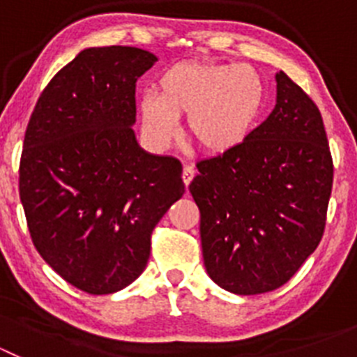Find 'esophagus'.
I'll list each match as a JSON object with an SVG mask.
<instances>
[{"label":"esophagus","instance_id":"1","mask_svg":"<svg viewBox=\"0 0 357 357\" xmlns=\"http://www.w3.org/2000/svg\"><path fill=\"white\" fill-rule=\"evenodd\" d=\"M195 176V169L191 168V166H184V169H182V181H184L185 188H188L189 184H191V181H193Z\"/></svg>","mask_w":357,"mask_h":357}]
</instances>
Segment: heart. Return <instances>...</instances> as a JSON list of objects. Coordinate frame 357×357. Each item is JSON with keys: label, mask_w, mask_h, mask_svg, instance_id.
Here are the masks:
<instances>
[{"label": "heart", "mask_w": 357, "mask_h": 357, "mask_svg": "<svg viewBox=\"0 0 357 357\" xmlns=\"http://www.w3.org/2000/svg\"><path fill=\"white\" fill-rule=\"evenodd\" d=\"M266 89L248 64L178 62L157 80L155 94L139 103L141 123L153 143L166 148L188 116L189 137L207 155H229L250 139L261 121Z\"/></svg>", "instance_id": "1"}]
</instances>
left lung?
Here are the masks:
<instances>
[{
    "instance_id": "obj_1",
    "label": "left lung",
    "mask_w": 357,
    "mask_h": 357,
    "mask_svg": "<svg viewBox=\"0 0 357 357\" xmlns=\"http://www.w3.org/2000/svg\"><path fill=\"white\" fill-rule=\"evenodd\" d=\"M272 114L229 155L197 164L204 264L220 288L259 295L288 282L317 250L333 189V159L314 102L275 75Z\"/></svg>"
}]
</instances>
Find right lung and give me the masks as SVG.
<instances>
[{"label":"right lung","mask_w":357,"mask_h":357,"mask_svg":"<svg viewBox=\"0 0 357 357\" xmlns=\"http://www.w3.org/2000/svg\"><path fill=\"white\" fill-rule=\"evenodd\" d=\"M132 46L85 48L31 112L19 197L37 252L91 295L127 288L146 268L150 236L184 195L182 164L135 139V82L155 64Z\"/></svg>","instance_id":"obj_1"}]
</instances>
